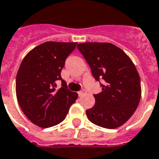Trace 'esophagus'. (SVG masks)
I'll return each mask as SVG.
<instances>
[{"label": "esophagus", "instance_id": "obj_1", "mask_svg": "<svg viewBox=\"0 0 159 159\" xmlns=\"http://www.w3.org/2000/svg\"><path fill=\"white\" fill-rule=\"evenodd\" d=\"M85 93H86V91L85 90H81L78 92V95H79V96H82V95H84Z\"/></svg>", "mask_w": 159, "mask_h": 159}]
</instances>
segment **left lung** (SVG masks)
Listing matches in <instances>:
<instances>
[{
	"label": "left lung",
	"mask_w": 159,
	"mask_h": 159,
	"mask_svg": "<svg viewBox=\"0 0 159 159\" xmlns=\"http://www.w3.org/2000/svg\"><path fill=\"white\" fill-rule=\"evenodd\" d=\"M96 81L103 79L102 92L86 110L92 123L114 129L126 123L137 109L141 97L140 78L135 65L121 49L111 43L87 42L77 45Z\"/></svg>",
	"instance_id": "1"
}]
</instances>
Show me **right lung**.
Here are the masks:
<instances>
[{"mask_svg":"<svg viewBox=\"0 0 159 159\" xmlns=\"http://www.w3.org/2000/svg\"><path fill=\"white\" fill-rule=\"evenodd\" d=\"M76 42L48 41L38 45L22 60L16 76V96L21 110L36 126L47 128L59 124L78 97L61 77L65 59ZM62 87L56 89V81Z\"/></svg>","mask_w":159,"mask_h":159,"instance_id":"add662e5","label":"right lung"}]
</instances>
